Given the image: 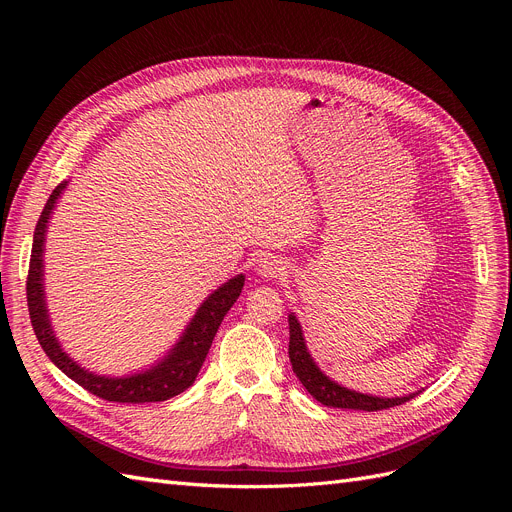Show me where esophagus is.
I'll return each instance as SVG.
<instances>
[{
  "label": "esophagus",
  "mask_w": 512,
  "mask_h": 512,
  "mask_svg": "<svg viewBox=\"0 0 512 512\" xmlns=\"http://www.w3.org/2000/svg\"><path fill=\"white\" fill-rule=\"evenodd\" d=\"M286 272V263L278 257H272V255H263L259 261H257V274L261 278H267V280H274V278H280L284 276Z\"/></svg>",
  "instance_id": "1"
}]
</instances>
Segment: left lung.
Returning a JSON list of instances; mask_svg holds the SVG:
<instances>
[{
  "label": "left lung",
  "mask_w": 512,
  "mask_h": 512,
  "mask_svg": "<svg viewBox=\"0 0 512 512\" xmlns=\"http://www.w3.org/2000/svg\"><path fill=\"white\" fill-rule=\"evenodd\" d=\"M288 326H290V342H288V355L292 363V371L297 373V378L301 384L307 388V392L321 402L326 407L334 409H353V411H382L390 407L405 405L407 400L417 396L419 392H411L405 396H394V398H384V396H373V394H363L357 390L346 388L338 382H334L330 375H326L317 367L313 361L305 336H303V326L294 313H288Z\"/></svg>",
  "instance_id": "1"
}]
</instances>
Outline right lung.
Masks as SVG:
<instances>
[{
  "label": "right lung",
  "mask_w": 512,
  "mask_h": 512,
  "mask_svg": "<svg viewBox=\"0 0 512 512\" xmlns=\"http://www.w3.org/2000/svg\"><path fill=\"white\" fill-rule=\"evenodd\" d=\"M66 186H68V180L60 182L56 186V191L49 195L41 211V218L33 234L29 278H26V301H29L31 324L41 348L51 359V363L58 369H62L70 380H74L78 386H83L85 390H89L91 394L103 400L143 405V402H161L172 396H178L188 386H193V382L197 380L199 369L209 353V346L213 342L215 332H218L222 319L240 297V290L245 286V276L238 274L228 282H224L222 286L215 288L199 305L193 319L188 321V326L184 328L178 342L151 367L130 375H120V378L99 375L95 371L85 369L64 351L56 332H53L49 311H47V301H45V284H43L45 282L43 253H45L47 226H49L53 209H56L62 193L66 191Z\"/></svg>",
  "instance_id": "right-lung-1"
}]
</instances>
